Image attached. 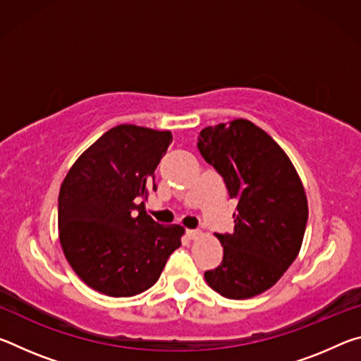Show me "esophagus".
<instances>
[{"instance_id": "34e87169", "label": "esophagus", "mask_w": 361, "mask_h": 361, "mask_svg": "<svg viewBox=\"0 0 361 361\" xmlns=\"http://www.w3.org/2000/svg\"><path fill=\"white\" fill-rule=\"evenodd\" d=\"M202 234V232H200L199 229H188L186 231V235H188V239H191V240H194V239H197V237Z\"/></svg>"}]
</instances>
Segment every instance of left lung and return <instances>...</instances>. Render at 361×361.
<instances>
[{
	"label": "left lung",
	"instance_id": "obj_1",
	"mask_svg": "<svg viewBox=\"0 0 361 361\" xmlns=\"http://www.w3.org/2000/svg\"><path fill=\"white\" fill-rule=\"evenodd\" d=\"M197 148L237 200L234 232L215 234L221 264L204 277L224 298L261 295L301 250L309 215L302 183L285 151L247 119L205 127Z\"/></svg>",
	"mask_w": 361,
	"mask_h": 361
}]
</instances>
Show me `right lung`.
I'll return each mask as SVG.
<instances>
[{
    "mask_svg": "<svg viewBox=\"0 0 361 361\" xmlns=\"http://www.w3.org/2000/svg\"><path fill=\"white\" fill-rule=\"evenodd\" d=\"M172 133L132 124L109 129L66 173L59 194V237L73 271L90 288L135 296L157 282L185 229L159 224L143 199Z\"/></svg>",
    "mask_w": 361,
    "mask_h": 361,
    "instance_id": "1",
    "label": "right lung"
}]
</instances>
